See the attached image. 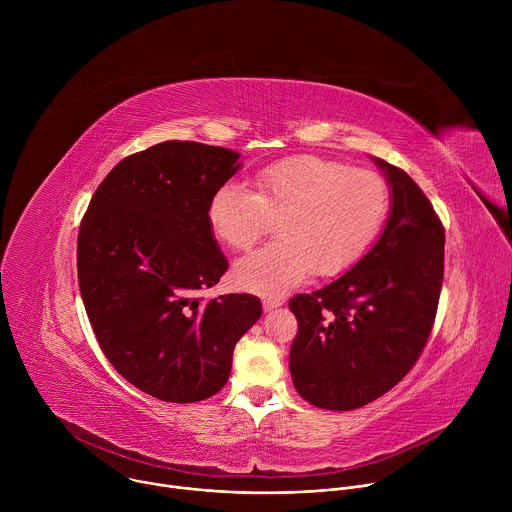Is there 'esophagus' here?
Masks as SVG:
<instances>
[{"label": "esophagus", "mask_w": 512, "mask_h": 512, "mask_svg": "<svg viewBox=\"0 0 512 512\" xmlns=\"http://www.w3.org/2000/svg\"><path fill=\"white\" fill-rule=\"evenodd\" d=\"M279 306H283L281 298H267V300H263V310L265 312H271V310H275Z\"/></svg>", "instance_id": "esophagus-1"}]
</instances>
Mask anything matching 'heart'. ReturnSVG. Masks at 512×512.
Returning a JSON list of instances; mask_svg holds the SVG:
<instances>
[{
	"label": "heart",
	"mask_w": 512,
	"mask_h": 512,
	"mask_svg": "<svg viewBox=\"0 0 512 512\" xmlns=\"http://www.w3.org/2000/svg\"><path fill=\"white\" fill-rule=\"evenodd\" d=\"M255 192L239 180L218 186L206 206L214 237L233 251L251 249L273 229L279 239L235 265L241 287L281 294L312 271L334 277L369 251L391 208L383 176L320 156H291L255 174Z\"/></svg>",
	"instance_id": "heart-1"
}]
</instances>
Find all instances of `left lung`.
<instances>
[{
    "label": "left lung",
    "instance_id": "obj_1",
    "mask_svg": "<svg viewBox=\"0 0 512 512\" xmlns=\"http://www.w3.org/2000/svg\"><path fill=\"white\" fill-rule=\"evenodd\" d=\"M375 162L393 194L381 239L330 285L289 300L298 318L291 381L308 403L330 411L379 399L413 369L442 294L440 216L407 172Z\"/></svg>",
    "mask_w": 512,
    "mask_h": 512
}]
</instances>
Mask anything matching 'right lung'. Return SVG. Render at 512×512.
Wrapping results in <instances>:
<instances>
[{"label":"right lung","instance_id":"right-lung-1","mask_svg":"<svg viewBox=\"0 0 512 512\" xmlns=\"http://www.w3.org/2000/svg\"><path fill=\"white\" fill-rule=\"evenodd\" d=\"M237 160L216 145L162 141L123 158L81 221L79 287L97 342L123 379L160 401L221 391L235 344L261 316L251 294L198 296L229 269L206 206Z\"/></svg>","mask_w":512,"mask_h":512}]
</instances>
